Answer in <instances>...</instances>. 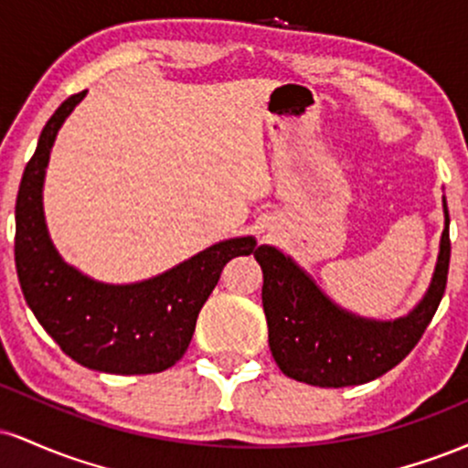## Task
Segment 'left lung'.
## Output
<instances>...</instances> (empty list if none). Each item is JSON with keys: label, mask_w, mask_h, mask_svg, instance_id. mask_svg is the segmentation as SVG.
<instances>
[{"label": "left lung", "mask_w": 468, "mask_h": 468, "mask_svg": "<svg viewBox=\"0 0 468 468\" xmlns=\"http://www.w3.org/2000/svg\"><path fill=\"white\" fill-rule=\"evenodd\" d=\"M438 264L427 294L396 321L363 319L327 299L310 275L272 246H260L255 260L264 272L268 343L283 374L316 388H347L378 378L410 354L431 324L447 288L451 239L449 208Z\"/></svg>", "instance_id": "obj_1"}]
</instances>
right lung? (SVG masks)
I'll list each match as a JSON object with an SVG mask.
<instances>
[{
  "label": "right lung",
  "mask_w": 468,
  "mask_h": 468,
  "mask_svg": "<svg viewBox=\"0 0 468 468\" xmlns=\"http://www.w3.org/2000/svg\"><path fill=\"white\" fill-rule=\"evenodd\" d=\"M83 96L79 92L58 105L21 176L15 207L21 292L48 335L83 367L107 374L165 372L189 347L197 314L222 268L233 257L250 255L257 241H219L163 275L127 286L94 282L68 266L48 235L41 189L58 127Z\"/></svg>",
  "instance_id": "obj_1"
}]
</instances>
